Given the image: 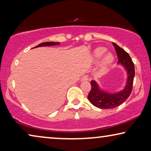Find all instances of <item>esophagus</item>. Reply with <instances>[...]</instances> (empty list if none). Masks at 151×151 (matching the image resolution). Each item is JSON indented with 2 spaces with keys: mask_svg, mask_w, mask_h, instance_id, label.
Returning a JSON list of instances; mask_svg holds the SVG:
<instances>
[{
  "mask_svg": "<svg viewBox=\"0 0 151 151\" xmlns=\"http://www.w3.org/2000/svg\"><path fill=\"white\" fill-rule=\"evenodd\" d=\"M82 82H85V81H88V76H86V75H85V76H84L82 78Z\"/></svg>",
  "mask_w": 151,
  "mask_h": 151,
  "instance_id": "34e87169",
  "label": "esophagus"
}]
</instances>
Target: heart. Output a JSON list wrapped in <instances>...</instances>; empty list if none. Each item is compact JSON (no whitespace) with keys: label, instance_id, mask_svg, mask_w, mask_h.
Returning a JSON list of instances; mask_svg holds the SVG:
<instances>
[{"label":"heart","instance_id":"b5f03b06","mask_svg":"<svg viewBox=\"0 0 151 151\" xmlns=\"http://www.w3.org/2000/svg\"><path fill=\"white\" fill-rule=\"evenodd\" d=\"M105 52H106V49L104 47H98L95 49L93 53L92 60L94 63H97L100 61L101 58H102L100 64V69L102 71H105L114 60V56L112 53L107 52L104 54Z\"/></svg>","mask_w":151,"mask_h":151}]
</instances>
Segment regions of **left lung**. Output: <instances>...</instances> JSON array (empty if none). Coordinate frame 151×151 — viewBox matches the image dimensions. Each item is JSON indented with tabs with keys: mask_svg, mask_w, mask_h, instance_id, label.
I'll list each match as a JSON object with an SVG mask.
<instances>
[{
	"mask_svg": "<svg viewBox=\"0 0 151 151\" xmlns=\"http://www.w3.org/2000/svg\"><path fill=\"white\" fill-rule=\"evenodd\" d=\"M113 45L118 58L117 65L122 66L127 72V82L123 89L111 93L103 90L95 80L91 81V90L88 96V100L93 106L102 109H114L124 102L131 93L135 77V67L129 53L115 43L113 42Z\"/></svg>",
	"mask_w": 151,
	"mask_h": 151,
	"instance_id": "obj_1",
	"label": "left lung"
}]
</instances>
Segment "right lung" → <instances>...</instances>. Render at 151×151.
<instances>
[{"label": "right lung", "mask_w": 151, "mask_h": 151, "mask_svg": "<svg viewBox=\"0 0 151 151\" xmlns=\"http://www.w3.org/2000/svg\"><path fill=\"white\" fill-rule=\"evenodd\" d=\"M60 43L58 42H42L37 45L36 47H34V48H36V47H45V46H55V45H59Z\"/></svg>", "instance_id": "add662e5"}]
</instances>
